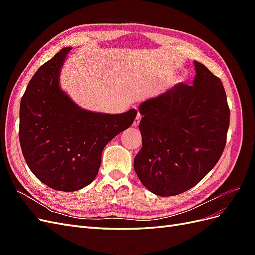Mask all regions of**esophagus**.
<instances>
[{
	"label": "esophagus",
	"mask_w": 255,
	"mask_h": 255,
	"mask_svg": "<svg viewBox=\"0 0 255 255\" xmlns=\"http://www.w3.org/2000/svg\"><path fill=\"white\" fill-rule=\"evenodd\" d=\"M140 119H141V116L138 114L137 116H136V118H135V120H134V122H133V126L134 127H138L139 126V122H140Z\"/></svg>",
	"instance_id": "obj_1"
}]
</instances>
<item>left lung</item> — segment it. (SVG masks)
Returning <instances> with one entry per match:
<instances>
[{"label":"left lung","instance_id":"1","mask_svg":"<svg viewBox=\"0 0 255 255\" xmlns=\"http://www.w3.org/2000/svg\"><path fill=\"white\" fill-rule=\"evenodd\" d=\"M191 86L180 83L139 106L142 148L134 159L138 179L160 197L180 195L217 164L230 125L219 78L199 61Z\"/></svg>","mask_w":255,"mask_h":255}]
</instances>
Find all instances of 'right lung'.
Segmentation results:
<instances>
[{
	"label": "right lung",
	"instance_id": "obj_1",
	"mask_svg": "<svg viewBox=\"0 0 255 255\" xmlns=\"http://www.w3.org/2000/svg\"><path fill=\"white\" fill-rule=\"evenodd\" d=\"M71 48L61 49L29 81L20 103L19 139L30 171L47 186L75 191L98 174L104 146L132 126L136 110L111 115L83 110L59 86Z\"/></svg>",
	"mask_w": 255,
	"mask_h": 255
}]
</instances>
